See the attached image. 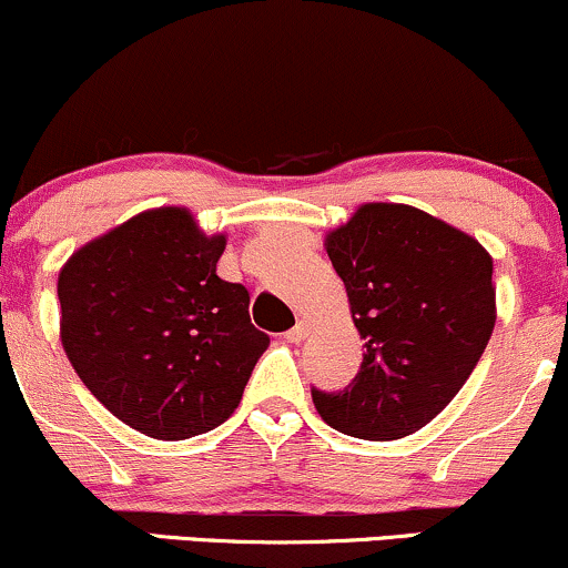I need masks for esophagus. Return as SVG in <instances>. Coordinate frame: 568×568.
<instances>
[{"label":"esophagus","instance_id":"obj_1","mask_svg":"<svg viewBox=\"0 0 568 568\" xmlns=\"http://www.w3.org/2000/svg\"><path fill=\"white\" fill-rule=\"evenodd\" d=\"M306 334H310V325H306L304 321H298L291 331H285V338H288L291 344H298V342H304Z\"/></svg>","mask_w":568,"mask_h":568}]
</instances>
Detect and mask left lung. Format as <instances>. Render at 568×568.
<instances>
[{"instance_id":"1","label":"left lung","mask_w":568,"mask_h":568,"mask_svg":"<svg viewBox=\"0 0 568 568\" xmlns=\"http://www.w3.org/2000/svg\"><path fill=\"white\" fill-rule=\"evenodd\" d=\"M366 352L317 414L352 438L395 440L440 414L478 366L494 323L486 247L410 205L368 202L325 237Z\"/></svg>"}]
</instances>
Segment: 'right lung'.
Returning a JSON list of instances; mask_svg holds the SVG:
<instances>
[{"label": "right lung", "mask_w": 568, "mask_h": 568, "mask_svg": "<svg viewBox=\"0 0 568 568\" xmlns=\"http://www.w3.org/2000/svg\"><path fill=\"white\" fill-rule=\"evenodd\" d=\"M224 245L186 207H158L80 247L58 275L77 376L149 438L184 440L230 419L270 344L245 285L216 275Z\"/></svg>", "instance_id": "right-lung-1"}]
</instances>
